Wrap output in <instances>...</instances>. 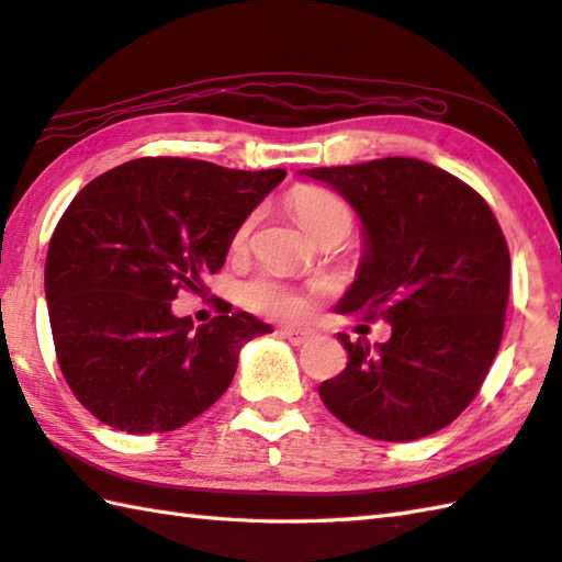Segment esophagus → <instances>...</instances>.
Listing matches in <instances>:
<instances>
[{
	"instance_id": "34e87169",
	"label": "esophagus",
	"mask_w": 562,
	"mask_h": 562,
	"mask_svg": "<svg viewBox=\"0 0 562 562\" xmlns=\"http://www.w3.org/2000/svg\"><path fill=\"white\" fill-rule=\"evenodd\" d=\"M280 334H282L288 341H292L294 346L310 341L312 336H314L310 329H297V326H284V329H280Z\"/></svg>"
}]
</instances>
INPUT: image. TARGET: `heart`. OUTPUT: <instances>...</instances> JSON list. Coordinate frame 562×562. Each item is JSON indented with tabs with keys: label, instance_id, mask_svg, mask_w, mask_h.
Segmentation results:
<instances>
[{
	"label": "heart",
	"instance_id": "1",
	"mask_svg": "<svg viewBox=\"0 0 562 562\" xmlns=\"http://www.w3.org/2000/svg\"><path fill=\"white\" fill-rule=\"evenodd\" d=\"M290 209L300 226L307 231V236L316 243L322 240H344L353 228V213L341 196L322 187H300L290 193ZM255 218H246L238 226L236 236L231 240V248L240 252L246 250ZM240 297L248 307L258 312H268L274 316H302L310 310V300L304 294L284 288L270 274H255L243 282Z\"/></svg>",
	"mask_w": 562,
	"mask_h": 562
}]
</instances>
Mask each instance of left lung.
<instances>
[{
    "instance_id": "left-lung-1",
    "label": "left lung",
    "mask_w": 562,
    "mask_h": 562,
    "mask_svg": "<svg viewBox=\"0 0 562 562\" xmlns=\"http://www.w3.org/2000/svg\"><path fill=\"white\" fill-rule=\"evenodd\" d=\"M300 175L341 193L361 221L363 255L336 312L391 324V339L373 346L339 334L349 363L319 385L322 403L373 440L442 430L474 401L502 344L512 258L492 209L411 157Z\"/></svg>"
}]
</instances>
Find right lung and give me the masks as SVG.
Segmentation results:
<instances>
[{"instance_id": "1", "label": "right lung", "mask_w": 562, "mask_h": 562, "mask_svg": "<svg viewBox=\"0 0 562 562\" xmlns=\"http://www.w3.org/2000/svg\"><path fill=\"white\" fill-rule=\"evenodd\" d=\"M284 169L132 159L78 191L50 236L46 302L58 366L100 423L169 432L218 401L240 349L272 326L223 310L193 326L179 290H203L231 240Z\"/></svg>"}]
</instances>
